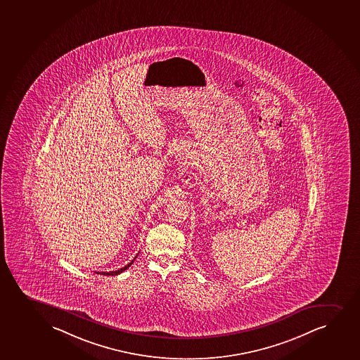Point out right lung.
Here are the masks:
<instances>
[{
  "instance_id": "obj_1",
  "label": "right lung",
  "mask_w": 360,
  "mask_h": 360,
  "mask_svg": "<svg viewBox=\"0 0 360 360\" xmlns=\"http://www.w3.org/2000/svg\"><path fill=\"white\" fill-rule=\"evenodd\" d=\"M137 255H139V254H137ZM137 255H136L135 258H134V260H135V259L137 258ZM134 260H131V262H129V264H127V265H125V266L122 267V269H119V270L110 271V272H101V274H100V272H96V274H100V275H103V276L119 275V274H122V272H123V271H125V270H127V269H129V267L131 266V264H132V262H134Z\"/></svg>"
}]
</instances>
